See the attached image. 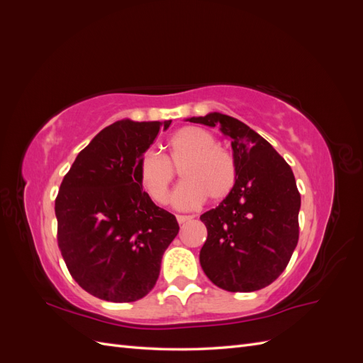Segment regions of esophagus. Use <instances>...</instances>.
Here are the masks:
<instances>
[{
    "mask_svg": "<svg viewBox=\"0 0 363 363\" xmlns=\"http://www.w3.org/2000/svg\"><path fill=\"white\" fill-rule=\"evenodd\" d=\"M192 218H194L192 215H177V221H179V224H184V223L191 221Z\"/></svg>",
    "mask_w": 363,
    "mask_h": 363,
    "instance_id": "obj_1",
    "label": "esophagus"
}]
</instances>
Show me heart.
I'll use <instances>...</instances> for the list:
<instances>
[{"label": "heart", "mask_w": 363, "mask_h": 363, "mask_svg": "<svg viewBox=\"0 0 363 363\" xmlns=\"http://www.w3.org/2000/svg\"><path fill=\"white\" fill-rule=\"evenodd\" d=\"M180 169L183 182L174 191L172 203L179 208L203 204L207 195L219 201L233 191L238 168L233 156L216 147L215 138L200 127H184L168 139L167 156L148 150L136 163V177L150 199L163 204L169 186Z\"/></svg>", "instance_id": "heart-1"}]
</instances>
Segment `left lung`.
<instances>
[{
  "instance_id": "8db88e82",
  "label": "left lung",
  "mask_w": 363,
  "mask_h": 363,
  "mask_svg": "<svg viewBox=\"0 0 363 363\" xmlns=\"http://www.w3.org/2000/svg\"><path fill=\"white\" fill-rule=\"evenodd\" d=\"M232 139L238 179L218 207L200 216L207 239L200 251L206 276L228 292L268 286L288 267L298 244L301 196L294 172L268 140L223 113L191 118Z\"/></svg>"
}]
</instances>
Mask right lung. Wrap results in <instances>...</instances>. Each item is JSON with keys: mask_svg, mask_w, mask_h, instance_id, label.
I'll use <instances>...</instances> for the list:
<instances>
[{"mask_svg": "<svg viewBox=\"0 0 363 363\" xmlns=\"http://www.w3.org/2000/svg\"><path fill=\"white\" fill-rule=\"evenodd\" d=\"M171 121L123 119L79 152L56 199L57 244L72 279L106 301L130 303L155 288L175 216L151 201L136 163Z\"/></svg>", "mask_w": 363, "mask_h": 363, "instance_id": "obj_1", "label": "right lung"}]
</instances>
